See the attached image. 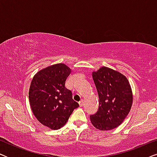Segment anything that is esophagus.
I'll list each match as a JSON object with an SVG mask.
<instances>
[{
	"label": "esophagus",
	"mask_w": 157,
	"mask_h": 157,
	"mask_svg": "<svg viewBox=\"0 0 157 157\" xmlns=\"http://www.w3.org/2000/svg\"><path fill=\"white\" fill-rule=\"evenodd\" d=\"M78 104H79V106H80L81 107L83 106V100L81 99V100L80 101L78 102Z\"/></svg>",
	"instance_id": "1"
}]
</instances>
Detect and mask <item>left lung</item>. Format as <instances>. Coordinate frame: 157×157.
Segmentation results:
<instances>
[{
	"instance_id": "left-lung-1",
	"label": "left lung",
	"mask_w": 157,
	"mask_h": 157,
	"mask_svg": "<svg viewBox=\"0 0 157 157\" xmlns=\"http://www.w3.org/2000/svg\"><path fill=\"white\" fill-rule=\"evenodd\" d=\"M99 98V107L90 116L94 127L109 131L121 125L133 104L132 87L127 78L118 71L103 66L92 72Z\"/></svg>"
}]
</instances>
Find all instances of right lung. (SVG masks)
<instances>
[{"label": "right lung", "instance_id": "obj_1", "mask_svg": "<svg viewBox=\"0 0 157 157\" xmlns=\"http://www.w3.org/2000/svg\"><path fill=\"white\" fill-rule=\"evenodd\" d=\"M71 69L64 63H56L40 70L34 75L29 98L32 112L38 121L51 129L65 125L78 103L65 87Z\"/></svg>", "mask_w": 157, "mask_h": 157}]
</instances>
